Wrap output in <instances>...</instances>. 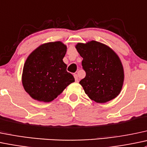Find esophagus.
<instances>
[{
    "instance_id": "1",
    "label": "esophagus",
    "mask_w": 147,
    "mask_h": 147,
    "mask_svg": "<svg viewBox=\"0 0 147 147\" xmlns=\"http://www.w3.org/2000/svg\"><path fill=\"white\" fill-rule=\"evenodd\" d=\"M74 77H75V82H79V78H78V75H77V74H74Z\"/></svg>"
}]
</instances>
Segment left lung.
I'll return each instance as SVG.
<instances>
[{
	"label": "left lung",
	"instance_id": "1",
	"mask_svg": "<svg viewBox=\"0 0 147 147\" xmlns=\"http://www.w3.org/2000/svg\"><path fill=\"white\" fill-rule=\"evenodd\" d=\"M77 51L82 57L85 78L80 82L86 95L103 103L119 95L124 82V69L120 58L109 46L92 40L78 43Z\"/></svg>",
	"mask_w": 147,
	"mask_h": 147
}]
</instances>
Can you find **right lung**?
Segmentation results:
<instances>
[{
    "label": "right lung",
    "instance_id": "right-lung-1",
    "mask_svg": "<svg viewBox=\"0 0 147 147\" xmlns=\"http://www.w3.org/2000/svg\"><path fill=\"white\" fill-rule=\"evenodd\" d=\"M67 46L61 41L43 44L32 52L23 67V87L33 99L48 103L75 82L63 61Z\"/></svg>",
    "mask_w": 147,
    "mask_h": 147
}]
</instances>
